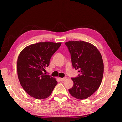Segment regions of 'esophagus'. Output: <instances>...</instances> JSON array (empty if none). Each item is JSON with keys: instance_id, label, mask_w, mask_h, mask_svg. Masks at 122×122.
I'll use <instances>...</instances> for the list:
<instances>
[{"instance_id": "esophagus-1", "label": "esophagus", "mask_w": 122, "mask_h": 122, "mask_svg": "<svg viewBox=\"0 0 122 122\" xmlns=\"http://www.w3.org/2000/svg\"><path fill=\"white\" fill-rule=\"evenodd\" d=\"M66 78H67V77H64V78H60V80L61 81H64L66 79Z\"/></svg>"}]
</instances>
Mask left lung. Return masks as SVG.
Returning <instances> with one entry per match:
<instances>
[{
  "mask_svg": "<svg viewBox=\"0 0 122 122\" xmlns=\"http://www.w3.org/2000/svg\"><path fill=\"white\" fill-rule=\"evenodd\" d=\"M71 55L73 67L80 74L72 78L73 86L69 92L78 99H86L96 91L101 83L104 65L101 55L96 47L82 41L65 43Z\"/></svg>",
  "mask_w": 122,
  "mask_h": 122,
  "instance_id": "8db88e82",
  "label": "left lung"
}]
</instances>
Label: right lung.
I'll list each match as a JSON object with an SVG mask.
<instances>
[{
  "mask_svg": "<svg viewBox=\"0 0 122 122\" xmlns=\"http://www.w3.org/2000/svg\"><path fill=\"white\" fill-rule=\"evenodd\" d=\"M61 43L40 42L29 45L18 58L17 72L22 87L30 96L44 99L52 93L57 81L43 71L49 66L50 60Z\"/></svg>",
  "mask_w": 122,
  "mask_h": 122,
  "instance_id": "add662e5",
  "label": "right lung"
}]
</instances>
